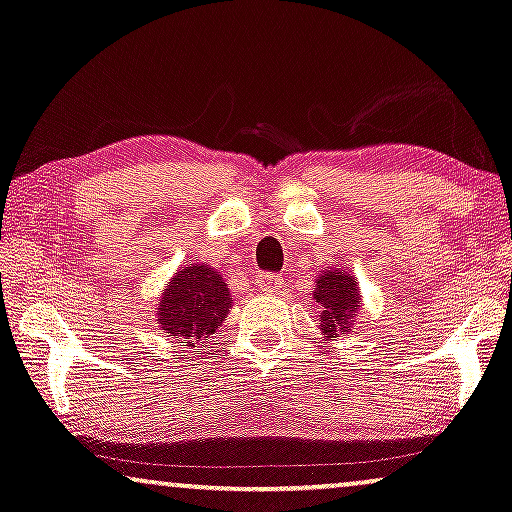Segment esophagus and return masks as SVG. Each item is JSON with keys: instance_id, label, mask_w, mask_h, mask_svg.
<instances>
[{"instance_id": "obj_1", "label": "esophagus", "mask_w": 512, "mask_h": 512, "mask_svg": "<svg viewBox=\"0 0 512 512\" xmlns=\"http://www.w3.org/2000/svg\"><path fill=\"white\" fill-rule=\"evenodd\" d=\"M257 285H260L264 292H278L283 288V278L278 274H262L260 281H257Z\"/></svg>"}]
</instances>
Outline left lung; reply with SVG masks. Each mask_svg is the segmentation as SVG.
I'll return each mask as SVG.
<instances>
[{
    "label": "left lung",
    "instance_id": "obj_1",
    "mask_svg": "<svg viewBox=\"0 0 512 512\" xmlns=\"http://www.w3.org/2000/svg\"><path fill=\"white\" fill-rule=\"evenodd\" d=\"M313 299L320 306V332L325 342L349 335L351 327L356 325L358 311L363 309L360 302V288L351 271L339 267H325L313 285Z\"/></svg>",
    "mask_w": 512,
    "mask_h": 512
}]
</instances>
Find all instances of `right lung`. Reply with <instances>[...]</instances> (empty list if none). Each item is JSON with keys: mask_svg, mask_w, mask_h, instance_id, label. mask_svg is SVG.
Instances as JSON below:
<instances>
[{"mask_svg": "<svg viewBox=\"0 0 512 512\" xmlns=\"http://www.w3.org/2000/svg\"><path fill=\"white\" fill-rule=\"evenodd\" d=\"M234 297L215 267L206 262L185 264L163 285L156 318L175 344L196 346L215 335L229 316Z\"/></svg>", "mask_w": 512, "mask_h": 512, "instance_id": "obj_1", "label": "right lung"}]
</instances>
